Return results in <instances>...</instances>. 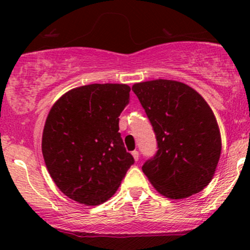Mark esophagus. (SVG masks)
Here are the masks:
<instances>
[{
	"mask_svg": "<svg viewBox=\"0 0 250 250\" xmlns=\"http://www.w3.org/2000/svg\"><path fill=\"white\" fill-rule=\"evenodd\" d=\"M131 155H133L135 161H139V151H137V150L131 151Z\"/></svg>",
	"mask_w": 250,
	"mask_h": 250,
	"instance_id": "34e87169",
	"label": "esophagus"
}]
</instances>
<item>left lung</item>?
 I'll use <instances>...</instances> for the list:
<instances>
[{
    "mask_svg": "<svg viewBox=\"0 0 250 250\" xmlns=\"http://www.w3.org/2000/svg\"><path fill=\"white\" fill-rule=\"evenodd\" d=\"M133 91L156 136V154L142 166L154 188L179 200L207 187L221 155L219 125L208 103L171 80L135 83Z\"/></svg>",
    "mask_w": 250,
    "mask_h": 250,
    "instance_id": "8db88e82",
    "label": "left lung"
}]
</instances>
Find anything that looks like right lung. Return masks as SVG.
<instances>
[{"label": "right lung", "instance_id": "1", "mask_svg": "<svg viewBox=\"0 0 250 250\" xmlns=\"http://www.w3.org/2000/svg\"><path fill=\"white\" fill-rule=\"evenodd\" d=\"M129 91L127 84L94 83L71 89L51 107L42 154L51 179L69 199L101 205L134 165L119 133Z\"/></svg>", "mask_w": 250, "mask_h": 250}]
</instances>
